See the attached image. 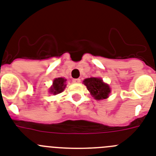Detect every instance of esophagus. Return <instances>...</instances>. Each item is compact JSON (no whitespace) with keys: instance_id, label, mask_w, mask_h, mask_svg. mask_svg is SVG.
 I'll return each instance as SVG.
<instances>
[{"instance_id":"esophagus-1","label":"esophagus","mask_w":156,"mask_h":156,"mask_svg":"<svg viewBox=\"0 0 156 156\" xmlns=\"http://www.w3.org/2000/svg\"><path fill=\"white\" fill-rule=\"evenodd\" d=\"M73 82L75 83H79L80 82V79H73Z\"/></svg>"}]
</instances>
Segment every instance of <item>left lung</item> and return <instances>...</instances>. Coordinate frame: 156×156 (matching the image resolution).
I'll return each instance as SVG.
<instances>
[{
  "label": "left lung",
  "mask_w": 156,
  "mask_h": 156,
  "mask_svg": "<svg viewBox=\"0 0 156 156\" xmlns=\"http://www.w3.org/2000/svg\"><path fill=\"white\" fill-rule=\"evenodd\" d=\"M83 83L87 86V90L91 92L92 96L98 100L106 98L110 93V87L106 83H103L100 78H87L84 80Z\"/></svg>",
  "instance_id": "1"
}]
</instances>
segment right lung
I'll return each instance as SVG.
<instances>
[{
	"label": "right lung",
	"instance_id": "1",
	"mask_svg": "<svg viewBox=\"0 0 156 156\" xmlns=\"http://www.w3.org/2000/svg\"><path fill=\"white\" fill-rule=\"evenodd\" d=\"M65 81H66V80L62 78V77L56 78L54 80V82H53V86L50 88V92L54 94H57L62 92L64 89H65V86H66Z\"/></svg>",
	"mask_w": 156,
	"mask_h": 156
}]
</instances>
